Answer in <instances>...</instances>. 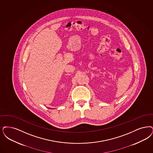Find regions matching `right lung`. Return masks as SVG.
Segmentation results:
<instances>
[{
    "mask_svg": "<svg viewBox=\"0 0 153 153\" xmlns=\"http://www.w3.org/2000/svg\"><path fill=\"white\" fill-rule=\"evenodd\" d=\"M50 109H51V108H50Z\"/></svg>",
    "mask_w": 153,
    "mask_h": 153,
    "instance_id": "1",
    "label": "right lung"
}]
</instances>
